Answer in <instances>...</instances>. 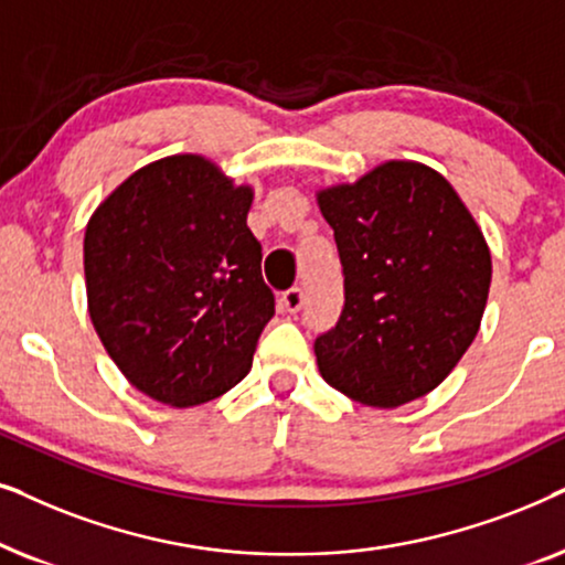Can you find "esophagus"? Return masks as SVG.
Here are the masks:
<instances>
[{"label":"esophagus","instance_id":"1","mask_svg":"<svg viewBox=\"0 0 565 565\" xmlns=\"http://www.w3.org/2000/svg\"><path fill=\"white\" fill-rule=\"evenodd\" d=\"M281 307H284V310H287V312H291V315L299 312V310H302V307H305V291L299 289V287L287 289V291H284V295H281Z\"/></svg>","mask_w":565,"mask_h":565}]
</instances>
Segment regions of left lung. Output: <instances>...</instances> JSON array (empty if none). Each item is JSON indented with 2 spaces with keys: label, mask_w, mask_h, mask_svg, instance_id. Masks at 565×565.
Listing matches in <instances>:
<instances>
[{
  "label": "left lung",
  "mask_w": 565,
  "mask_h": 565,
  "mask_svg": "<svg viewBox=\"0 0 565 565\" xmlns=\"http://www.w3.org/2000/svg\"><path fill=\"white\" fill-rule=\"evenodd\" d=\"M318 201L343 266L341 318L315 338L322 380L372 408L431 393L483 318V232L455 188L418 162H385Z\"/></svg>",
  "instance_id": "8db88e82"
}]
</instances>
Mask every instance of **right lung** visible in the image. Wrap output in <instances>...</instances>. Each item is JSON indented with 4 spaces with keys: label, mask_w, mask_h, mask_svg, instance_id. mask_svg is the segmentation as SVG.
Returning <instances> with one entry per match:
<instances>
[{
    "label": "right lung",
    "mask_w": 565,
    "mask_h": 565,
    "mask_svg": "<svg viewBox=\"0 0 565 565\" xmlns=\"http://www.w3.org/2000/svg\"><path fill=\"white\" fill-rule=\"evenodd\" d=\"M253 191L199 154L157 160L97 206L85 232L89 318L141 393L188 408L250 372L276 299L247 227Z\"/></svg>",
    "instance_id": "obj_1"
}]
</instances>
